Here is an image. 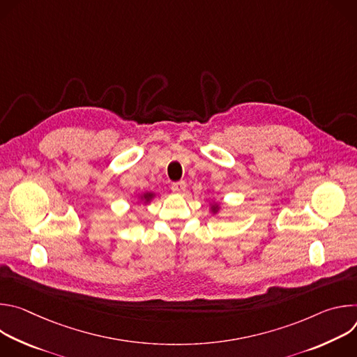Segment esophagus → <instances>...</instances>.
<instances>
[{
  "mask_svg": "<svg viewBox=\"0 0 357 357\" xmlns=\"http://www.w3.org/2000/svg\"><path fill=\"white\" fill-rule=\"evenodd\" d=\"M171 189L175 192V193H183L186 190V182L185 181H179V182H174L171 185Z\"/></svg>",
  "mask_w": 357,
  "mask_h": 357,
  "instance_id": "1",
  "label": "esophagus"
}]
</instances>
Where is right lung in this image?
<instances>
[{"label":"right lung","instance_id":"1","mask_svg":"<svg viewBox=\"0 0 357 357\" xmlns=\"http://www.w3.org/2000/svg\"><path fill=\"white\" fill-rule=\"evenodd\" d=\"M151 196H152V195H148V193H146V195H145V196H144V197H145V199H146V200H148V199H149V197H151Z\"/></svg>","mask_w":357,"mask_h":357}]
</instances>
